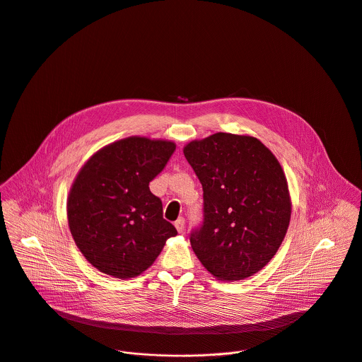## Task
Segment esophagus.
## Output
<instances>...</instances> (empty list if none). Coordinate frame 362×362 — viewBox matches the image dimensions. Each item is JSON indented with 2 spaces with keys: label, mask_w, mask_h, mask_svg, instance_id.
<instances>
[{
  "label": "esophagus",
  "mask_w": 362,
  "mask_h": 362,
  "mask_svg": "<svg viewBox=\"0 0 362 362\" xmlns=\"http://www.w3.org/2000/svg\"><path fill=\"white\" fill-rule=\"evenodd\" d=\"M175 227H176V230H177V233H183L185 231V218H177L176 221H175Z\"/></svg>",
  "instance_id": "esophagus-1"
}]
</instances>
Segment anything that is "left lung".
Segmentation results:
<instances>
[{"label":"left lung","instance_id":"obj_1","mask_svg":"<svg viewBox=\"0 0 362 362\" xmlns=\"http://www.w3.org/2000/svg\"><path fill=\"white\" fill-rule=\"evenodd\" d=\"M183 153L203 186L204 221L190 235L202 265L218 281H243L278 252L292 214L285 172L255 136L217 132Z\"/></svg>","mask_w":362,"mask_h":362}]
</instances>
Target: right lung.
<instances>
[{"label": "right lung", "instance_id": "add662e5", "mask_svg": "<svg viewBox=\"0 0 362 362\" xmlns=\"http://www.w3.org/2000/svg\"><path fill=\"white\" fill-rule=\"evenodd\" d=\"M175 149L168 139L128 136L98 149L76 175L67 223L77 248L100 272L135 278L177 234L149 190Z\"/></svg>", "mask_w": 362, "mask_h": 362}]
</instances>
